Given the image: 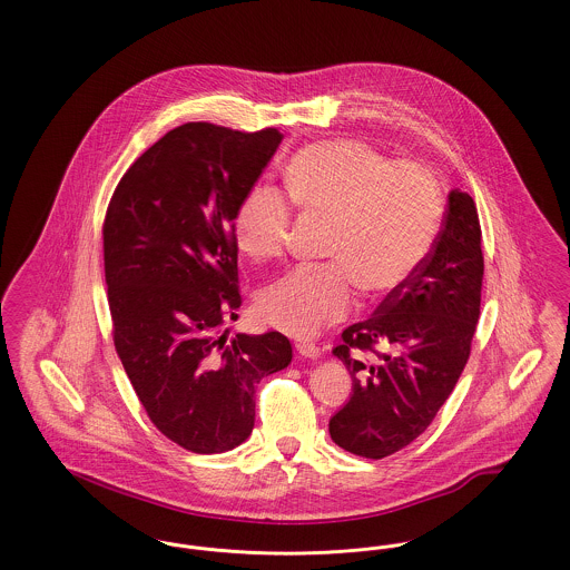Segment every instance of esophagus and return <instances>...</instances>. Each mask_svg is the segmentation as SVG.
<instances>
[{"mask_svg":"<svg viewBox=\"0 0 570 570\" xmlns=\"http://www.w3.org/2000/svg\"><path fill=\"white\" fill-rule=\"evenodd\" d=\"M295 348H297V353L303 358H318L321 356V348L316 344H312V342H297Z\"/></svg>","mask_w":570,"mask_h":570,"instance_id":"1","label":"esophagus"}]
</instances>
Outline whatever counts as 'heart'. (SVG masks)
<instances>
[{
	"label": "heart",
	"instance_id": "b5f03b06",
	"mask_svg": "<svg viewBox=\"0 0 570 570\" xmlns=\"http://www.w3.org/2000/svg\"><path fill=\"white\" fill-rule=\"evenodd\" d=\"M286 193L252 186L235 214L237 245L254 261L277 258L293 226L291 203L333 219L326 265H301L282 275L258 301L265 325L312 337L344 321L356 286L370 297L402 291L419 273L440 228L442 198L430 168L391 163L376 147L335 138L305 145L286 166Z\"/></svg>",
	"mask_w": 570,
	"mask_h": 570
}]
</instances>
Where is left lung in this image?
Returning a JSON list of instances; mask_svg holds the SVG:
<instances>
[{
	"label": "left lung",
	"mask_w": 570,
	"mask_h": 570,
	"mask_svg": "<svg viewBox=\"0 0 570 570\" xmlns=\"http://www.w3.org/2000/svg\"><path fill=\"white\" fill-rule=\"evenodd\" d=\"M483 267L476 205L453 190L423 267L333 348L354 382L353 397L328 421L337 446L382 460L432 425L470 358Z\"/></svg>",
	"instance_id": "left-lung-1"
}]
</instances>
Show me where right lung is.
<instances>
[{
	"label": "right lung",
	"instance_id": "right-lung-1",
	"mask_svg": "<svg viewBox=\"0 0 570 570\" xmlns=\"http://www.w3.org/2000/svg\"><path fill=\"white\" fill-rule=\"evenodd\" d=\"M284 136L184 124L151 145L110 196L102 224L112 344L160 434L212 455L254 428L256 384L293 358L288 337L235 335V214Z\"/></svg>",
	"mask_w": 570,
	"mask_h": 570
}]
</instances>
